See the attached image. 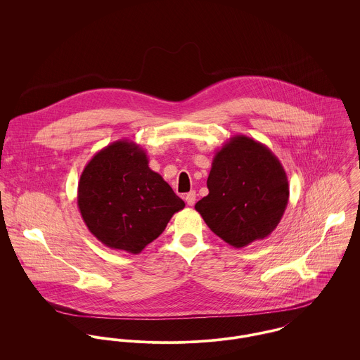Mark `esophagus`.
I'll return each instance as SVG.
<instances>
[{
	"label": "esophagus",
	"instance_id": "1",
	"mask_svg": "<svg viewBox=\"0 0 360 360\" xmlns=\"http://www.w3.org/2000/svg\"><path fill=\"white\" fill-rule=\"evenodd\" d=\"M195 200H197V194H195V191H190L187 195H186V202H187V205L193 206L195 204Z\"/></svg>",
	"mask_w": 360,
	"mask_h": 360
}]
</instances>
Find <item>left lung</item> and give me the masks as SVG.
<instances>
[{"label": "left lung", "mask_w": 360, "mask_h": 360, "mask_svg": "<svg viewBox=\"0 0 360 360\" xmlns=\"http://www.w3.org/2000/svg\"><path fill=\"white\" fill-rule=\"evenodd\" d=\"M206 186L209 194L195 204V210L234 248L269 237L290 198L287 173L278 158L243 134L216 151Z\"/></svg>", "instance_id": "8db88e82"}]
</instances>
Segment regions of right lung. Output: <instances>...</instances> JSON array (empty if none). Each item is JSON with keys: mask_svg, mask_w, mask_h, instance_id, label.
I'll list each match as a JSON object with an SVG mask.
<instances>
[{"mask_svg": "<svg viewBox=\"0 0 360 360\" xmlns=\"http://www.w3.org/2000/svg\"><path fill=\"white\" fill-rule=\"evenodd\" d=\"M77 206L90 233L105 247L140 254L186 204L150 169L140 146L117 140L86 165Z\"/></svg>", "mask_w": 360, "mask_h": 360, "instance_id": "right-lung-1", "label": "right lung"}]
</instances>
